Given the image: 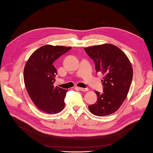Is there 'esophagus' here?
Wrapping results in <instances>:
<instances>
[{
    "label": "esophagus",
    "instance_id": "esophagus-1",
    "mask_svg": "<svg viewBox=\"0 0 153 153\" xmlns=\"http://www.w3.org/2000/svg\"><path fill=\"white\" fill-rule=\"evenodd\" d=\"M78 89L80 90V91H88L89 89H87V88H82V87H78Z\"/></svg>",
    "mask_w": 153,
    "mask_h": 153
}]
</instances>
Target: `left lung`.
<instances>
[{"instance_id":"1","label":"left lung","mask_w":153,"mask_h":153,"mask_svg":"<svg viewBox=\"0 0 153 153\" xmlns=\"http://www.w3.org/2000/svg\"><path fill=\"white\" fill-rule=\"evenodd\" d=\"M101 72L103 93L95 91L98 99L88 106L94 115L105 116L119 109L128 95L133 78V69L126 54L115 45L105 43L84 48Z\"/></svg>"}]
</instances>
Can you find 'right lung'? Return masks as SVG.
I'll list each match as a JSON object with an SVG mask.
<instances>
[{
    "label": "right lung",
    "instance_id": "1",
    "mask_svg": "<svg viewBox=\"0 0 153 153\" xmlns=\"http://www.w3.org/2000/svg\"><path fill=\"white\" fill-rule=\"evenodd\" d=\"M71 47L47 45L34 51L24 70L29 96L37 108L45 113L56 114L63 110L68 90L54 87L57 74L53 62Z\"/></svg>",
    "mask_w": 153,
    "mask_h": 153
}]
</instances>
